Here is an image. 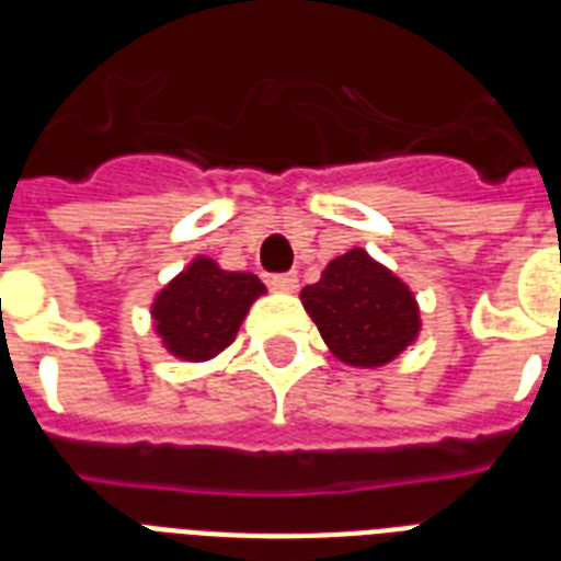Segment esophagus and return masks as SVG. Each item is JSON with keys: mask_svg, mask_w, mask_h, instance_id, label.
<instances>
[{"mask_svg": "<svg viewBox=\"0 0 561 561\" xmlns=\"http://www.w3.org/2000/svg\"><path fill=\"white\" fill-rule=\"evenodd\" d=\"M297 285H299L297 273H276V276H271V288L279 290V294H294Z\"/></svg>", "mask_w": 561, "mask_h": 561, "instance_id": "1", "label": "esophagus"}]
</instances>
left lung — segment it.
Segmentation results:
<instances>
[{
    "label": "left lung",
    "instance_id": "8db88e82",
    "mask_svg": "<svg viewBox=\"0 0 561 561\" xmlns=\"http://www.w3.org/2000/svg\"><path fill=\"white\" fill-rule=\"evenodd\" d=\"M299 299L329 352L350 367L390 364L422 329L413 290L360 247L325 264L320 282L306 285Z\"/></svg>",
    "mask_w": 561,
    "mask_h": 561
}]
</instances>
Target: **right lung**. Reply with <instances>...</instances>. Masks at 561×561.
<instances>
[{"label":"right lung","instance_id":"1","mask_svg":"<svg viewBox=\"0 0 561 561\" xmlns=\"http://www.w3.org/2000/svg\"><path fill=\"white\" fill-rule=\"evenodd\" d=\"M267 294L253 273L224 271L215 259L197 255L153 297V332L180 360H209L236 341L247 311Z\"/></svg>","mask_w":561,"mask_h":561}]
</instances>
